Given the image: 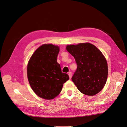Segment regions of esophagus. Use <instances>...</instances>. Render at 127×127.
<instances>
[{
    "instance_id": "obj_1",
    "label": "esophagus",
    "mask_w": 127,
    "mask_h": 127,
    "mask_svg": "<svg viewBox=\"0 0 127 127\" xmlns=\"http://www.w3.org/2000/svg\"><path fill=\"white\" fill-rule=\"evenodd\" d=\"M68 75H69V78L70 79H71V78H72V72H69L68 73Z\"/></svg>"
}]
</instances>
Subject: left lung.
Masks as SVG:
<instances>
[{
  "instance_id": "left-lung-1",
  "label": "left lung",
  "mask_w": 127,
  "mask_h": 127,
  "mask_svg": "<svg viewBox=\"0 0 127 127\" xmlns=\"http://www.w3.org/2000/svg\"><path fill=\"white\" fill-rule=\"evenodd\" d=\"M66 49L77 64L72 80L79 91L89 96L97 94L104 87L108 76L107 63L102 53L90 43L68 45Z\"/></svg>"
}]
</instances>
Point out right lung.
Instances as JSON below:
<instances>
[{
  "instance_id": "obj_1",
  "label": "right lung",
  "mask_w": 127,
  "mask_h": 127,
  "mask_svg": "<svg viewBox=\"0 0 127 127\" xmlns=\"http://www.w3.org/2000/svg\"><path fill=\"white\" fill-rule=\"evenodd\" d=\"M58 46L43 45L34 52L27 66V78L33 91L39 97L53 99L60 94L64 83L69 79L62 73L57 61Z\"/></svg>"
}]
</instances>
